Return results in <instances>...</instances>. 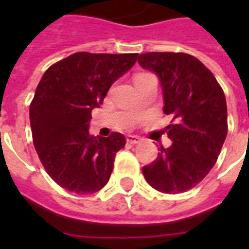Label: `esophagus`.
Segmentation results:
<instances>
[{"label": "esophagus", "mask_w": 249, "mask_h": 249, "mask_svg": "<svg viewBox=\"0 0 249 249\" xmlns=\"http://www.w3.org/2000/svg\"><path fill=\"white\" fill-rule=\"evenodd\" d=\"M126 142L130 144H136V143H140L141 142V138L137 136H126Z\"/></svg>", "instance_id": "obj_1"}]
</instances>
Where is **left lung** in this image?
<instances>
[{
    "instance_id": "1",
    "label": "left lung",
    "mask_w": 249,
    "mask_h": 249,
    "mask_svg": "<svg viewBox=\"0 0 249 249\" xmlns=\"http://www.w3.org/2000/svg\"><path fill=\"white\" fill-rule=\"evenodd\" d=\"M138 63L159 77L163 109L173 123L166 126L172 144L160 147L142 172L160 193H183L209 173L220 155L228 134L224 90L200 60L185 53H144Z\"/></svg>"
}]
</instances>
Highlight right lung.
Instances as JSON below:
<instances>
[{
	"instance_id": "obj_1",
	"label": "right lung",
	"mask_w": 249,
	"mask_h": 249,
	"mask_svg": "<svg viewBox=\"0 0 249 249\" xmlns=\"http://www.w3.org/2000/svg\"><path fill=\"white\" fill-rule=\"evenodd\" d=\"M137 55L75 53L53 64L37 85L29 107L33 144L45 170L63 189L93 194L108 182L116 152L126 142L117 132L90 136L91 111Z\"/></svg>"
}]
</instances>
